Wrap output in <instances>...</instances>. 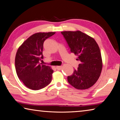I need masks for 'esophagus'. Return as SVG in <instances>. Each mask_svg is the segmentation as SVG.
<instances>
[{
	"label": "esophagus",
	"instance_id": "esophagus-1",
	"mask_svg": "<svg viewBox=\"0 0 120 120\" xmlns=\"http://www.w3.org/2000/svg\"><path fill=\"white\" fill-rule=\"evenodd\" d=\"M62 66H56V69H57L58 70H60L62 69Z\"/></svg>",
	"mask_w": 120,
	"mask_h": 120
}]
</instances>
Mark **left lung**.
Wrapping results in <instances>:
<instances>
[{
	"label": "left lung",
	"instance_id": "1",
	"mask_svg": "<svg viewBox=\"0 0 120 120\" xmlns=\"http://www.w3.org/2000/svg\"><path fill=\"white\" fill-rule=\"evenodd\" d=\"M70 52L80 61L78 68L68 76V82L78 89H86L93 86L98 79L102 69L100 49L94 38L81 31L61 32Z\"/></svg>",
	"mask_w": 120,
	"mask_h": 120
}]
</instances>
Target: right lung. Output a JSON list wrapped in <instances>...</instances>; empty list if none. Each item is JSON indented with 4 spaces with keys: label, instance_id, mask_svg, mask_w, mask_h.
Listing matches in <instances>:
<instances>
[{
    "label": "right lung",
    "instance_id": "right-lung-1",
    "mask_svg": "<svg viewBox=\"0 0 120 120\" xmlns=\"http://www.w3.org/2000/svg\"><path fill=\"white\" fill-rule=\"evenodd\" d=\"M56 32L37 33L28 38L18 49L15 57V68L19 80L32 90L47 86L52 80L53 70L42 64L43 43Z\"/></svg>",
    "mask_w": 120,
    "mask_h": 120
}]
</instances>
